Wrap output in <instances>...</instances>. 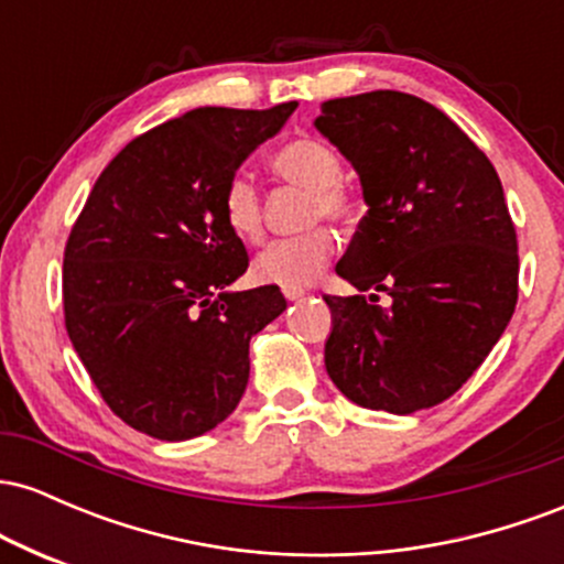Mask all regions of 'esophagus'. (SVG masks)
<instances>
[{
    "label": "esophagus",
    "mask_w": 564,
    "mask_h": 564,
    "mask_svg": "<svg viewBox=\"0 0 564 564\" xmlns=\"http://www.w3.org/2000/svg\"><path fill=\"white\" fill-rule=\"evenodd\" d=\"M283 296H286L289 302H296V300H302V296H304V289H289V286H283Z\"/></svg>",
    "instance_id": "34e87169"
}]
</instances>
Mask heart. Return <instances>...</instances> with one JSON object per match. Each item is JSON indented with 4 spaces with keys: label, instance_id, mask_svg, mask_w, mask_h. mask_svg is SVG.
Here are the masks:
<instances>
[{
    "label": "heart",
    "instance_id": "1",
    "mask_svg": "<svg viewBox=\"0 0 564 564\" xmlns=\"http://www.w3.org/2000/svg\"><path fill=\"white\" fill-rule=\"evenodd\" d=\"M268 170L273 177L289 185H300L310 193L307 217L310 223L334 219L349 223L358 209L355 193L341 180V159L326 140L313 134H300L278 145L268 156ZM223 219L228 230L243 243H260L264 238V204L260 187L246 174H232L225 183ZM339 249V236L326 225L302 232L294 238H281L257 257L254 273L264 283L300 289L321 275L328 260Z\"/></svg>",
    "mask_w": 564,
    "mask_h": 564
}]
</instances>
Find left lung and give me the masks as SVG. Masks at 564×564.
Masks as SVG:
<instances>
[{"instance_id":"1","label":"left lung","mask_w":564,"mask_h":564,"mask_svg":"<svg viewBox=\"0 0 564 564\" xmlns=\"http://www.w3.org/2000/svg\"><path fill=\"white\" fill-rule=\"evenodd\" d=\"M315 127L360 174L368 204L326 294V371L371 411L448 400L488 358L517 304V232L480 148L422 97L377 89L323 102Z\"/></svg>"}]
</instances>
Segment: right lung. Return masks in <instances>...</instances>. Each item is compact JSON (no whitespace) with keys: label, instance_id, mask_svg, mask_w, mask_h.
<instances>
[{"label":"right lung","instance_id":"add662e5","mask_svg":"<svg viewBox=\"0 0 564 564\" xmlns=\"http://www.w3.org/2000/svg\"><path fill=\"white\" fill-rule=\"evenodd\" d=\"M294 108L209 106L148 129L102 170L76 217L63 254L66 332L132 430L177 443L236 411L249 339L286 300L278 286L225 291L249 254L219 200Z\"/></svg>","mask_w":564,"mask_h":564}]
</instances>
